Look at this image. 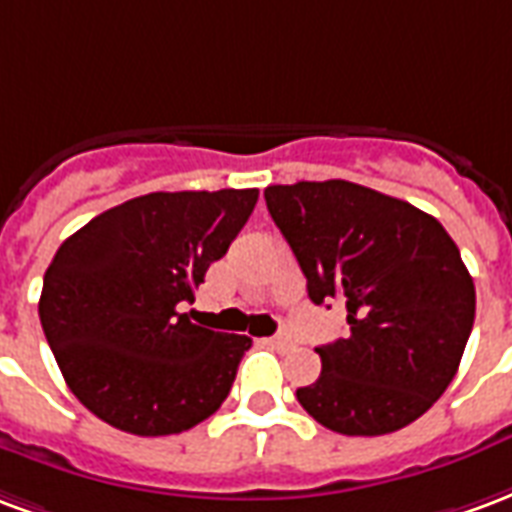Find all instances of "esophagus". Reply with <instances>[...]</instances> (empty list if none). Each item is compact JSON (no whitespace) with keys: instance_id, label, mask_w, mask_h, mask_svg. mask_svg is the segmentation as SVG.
<instances>
[{"instance_id":"obj_1","label":"esophagus","mask_w":512,"mask_h":512,"mask_svg":"<svg viewBox=\"0 0 512 512\" xmlns=\"http://www.w3.org/2000/svg\"><path fill=\"white\" fill-rule=\"evenodd\" d=\"M272 343H275L278 349H289L294 341H292V335H289V333H278L275 338H272Z\"/></svg>"}]
</instances>
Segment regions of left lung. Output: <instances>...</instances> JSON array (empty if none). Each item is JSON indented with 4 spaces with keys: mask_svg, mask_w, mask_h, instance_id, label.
Listing matches in <instances>:
<instances>
[{
    "mask_svg": "<svg viewBox=\"0 0 512 512\" xmlns=\"http://www.w3.org/2000/svg\"><path fill=\"white\" fill-rule=\"evenodd\" d=\"M267 210L308 278L346 302L349 335L319 346L322 374L297 390L316 423L393 434L453 382L475 324V283L442 223L346 179L270 185Z\"/></svg>",
    "mask_w": 512,
    "mask_h": 512,
    "instance_id": "8db88e82",
    "label": "left lung"
}]
</instances>
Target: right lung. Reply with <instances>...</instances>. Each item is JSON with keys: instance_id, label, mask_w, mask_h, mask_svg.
<instances>
[{"instance_id": "1", "label": "right lung", "mask_w": 512, "mask_h": 512, "mask_svg": "<svg viewBox=\"0 0 512 512\" xmlns=\"http://www.w3.org/2000/svg\"><path fill=\"white\" fill-rule=\"evenodd\" d=\"M256 199V188L147 193L59 245L40 324L67 387L103 423L179 434L226 401L251 338L199 327L182 308Z\"/></svg>"}]
</instances>
